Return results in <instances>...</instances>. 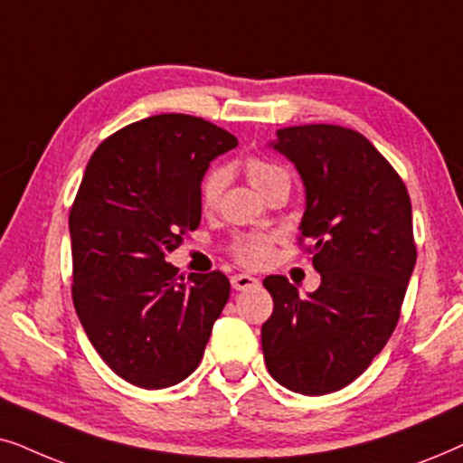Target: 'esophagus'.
<instances>
[{"label": "esophagus", "mask_w": 463, "mask_h": 463, "mask_svg": "<svg viewBox=\"0 0 463 463\" xmlns=\"http://www.w3.org/2000/svg\"><path fill=\"white\" fill-rule=\"evenodd\" d=\"M231 283H232V288H235V289H239V292H241V289H251V288H258V283H260V281H258L256 277H251V275L239 273V275H232Z\"/></svg>", "instance_id": "34e87169"}]
</instances>
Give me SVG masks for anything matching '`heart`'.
Instances as JSON below:
<instances>
[{"label":"heart","mask_w":463,"mask_h":463,"mask_svg":"<svg viewBox=\"0 0 463 463\" xmlns=\"http://www.w3.org/2000/svg\"><path fill=\"white\" fill-rule=\"evenodd\" d=\"M245 171H248L250 182L254 184V188L260 194H267L275 184L288 182V174L283 171L279 165L270 163L267 158L251 156L245 160ZM226 175L220 167H213L207 171V175L203 177L201 182V205L205 209H212L218 205L222 190H224ZM232 254L241 264L250 269L264 267L273 256V237L260 235V232H254V235H243L239 237L235 245H232Z\"/></svg>","instance_id":"heart-1"}]
</instances>
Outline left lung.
<instances>
[{
  "mask_svg": "<svg viewBox=\"0 0 463 463\" xmlns=\"http://www.w3.org/2000/svg\"><path fill=\"white\" fill-rule=\"evenodd\" d=\"M294 163L307 205L300 241L313 243L316 292L269 275L273 316L262 351L277 383L305 396L343 390L390 341L415 269L404 182L364 135L336 125L288 127L270 141Z\"/></svg>",
  "mask_w": 463,
  "mask_h": 463,
  "instance_id": "obj_1",
  "label": "left lung"
}]
</instances>
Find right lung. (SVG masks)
<instances>
[{
    "label": "right lung",
    "mask_w": 463,
    "mask_h": 463,
    "mask_svg": "<svg viewBox=\"0 0 463 463\" xmlns=\"http://www.w3.org/2000/svg\"><path fill=\"white\" fill-rule=\"evenodd\" d=\"M237 137L186 114H158L108 137L86 165L70 213L73 307L103 362L163 390L199 366L231 283L184 277L165 256L201 224V182Z\"/></svg>",
    "instance_id": "1"
}]
</instances>
